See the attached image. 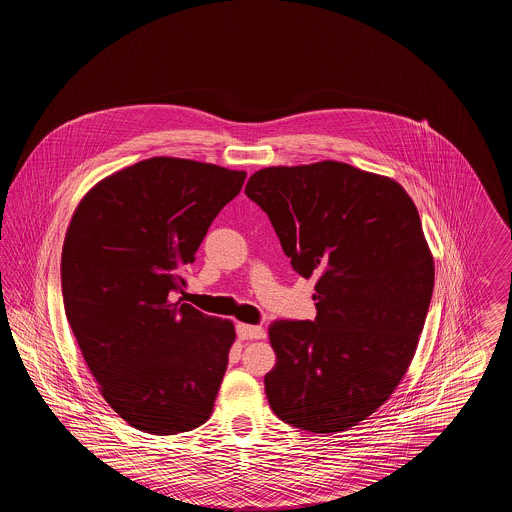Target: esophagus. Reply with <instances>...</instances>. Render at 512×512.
I'll use <instances>...</instances> for the list:
<instances>
[{
  "instance_id": "obj_1",
  "label": "esophagus",
  "mask_w": 512,
  "mask_h": 512,
  "mask_svg": "<svg viewBox=\"0 0 512 512\" xmlns=\"http://www.w3.org/2000/svg\"><path fill=\"white\" fill-rule=\"evenodd\" d=\"M236 333L240 339H264L266 331L258 325H248V323H238Z\"/></svg>"
}]
</instances>
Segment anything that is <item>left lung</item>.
Segmentation results:
<instances>
[{
    "label": "left lung",
    "instance_id": "1",
    "mask_svg": "<svg viewBox=\"0 0 512 512\" xmlns=\"http://www.w3.org/2000/svg\"><path fill=\"white\" fill-rule=\"evenodd\" d=\"M244 193L272 222L292 268L315 278V321H274V414L313 434L374 414L412 363L434 292V256L410 195L341 161L256 171Z\"/></svg>",
    "mask_w": 512,
    "mask_h": 512
}]
</instances>
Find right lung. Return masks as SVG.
Instances as JSON below:
<instances>
[{"label":"right lung","mask_w":512,"mask_h":512,"mask_svg":"<svg viewBox=\"0 0 512 512\" xmlns=\"http://www.w3.org/2000/svg\"><path fill=\"white\" fill-rule=\"evenodd\" d=\"M244 179L213 163L151 157L98 181L67 228V319L100 394L140 432H191L213 414L234 323L171 297Z\"/></svg>","instance_id":"add662e5"}]
</instances>
